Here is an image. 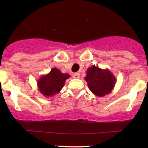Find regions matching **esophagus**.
<instances>
[{
    "instance_id": "1",
    "label": "esophagus",
    "mask_w": 148,
    "mask_h": 148,
    "mask_svg": "<svg viewBox=\"0 0 148 148\" xmlns=\"http://www.w3.org/2000/svg\"><path fill=\"white\" fill-rule=\"evenodd\" d=\"M72 77L74 78V79H79L80 77V74L79 73H74V74H72Z\"/></svg>"
}]
</instances>
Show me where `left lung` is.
I'll return each mask as SVG.
<instances>
[{
	"mask_svg": "<svg viewBox=\"0 0 148 148\" xmlns=\"http://www.w3.org/2000/svg\"><path fill=\"white\" fill-rule=\"evenodd\" d=\"M85 80L90 90L98 97H104L111 92L115 87L116 79L108 69H101L95 65L87 69Z\"/></svg>",
	"mask_w": 148,
	"mask_h": 148,
	"instance_id": "left-lung-1",
	"label": "left lung"
}]
</instances>
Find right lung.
Listing matches in <instances>:
<instances>
[{"instance_id":"add662e5","label":"right lung","mask_w":148,"mask_h":148,"mask_svg":"<svg viewBox=\"0 0 148 148\" xmlns=\"http://www.w3.org/2000/svg\"><path fill=\"white\" fill-rule=\"evenodd\" d=\"M70 78L68 74L60 72V69L54 67L47 74L42 75L37 81V88L43 96L52 97L60 92L65 81Z\"/></svg>"}]
</instances>
